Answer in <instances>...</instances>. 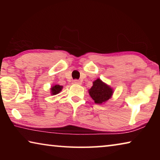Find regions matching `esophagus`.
Returning a JSON list of instances; mask_svg holds the SVG:
<instances>
[{
  "mask_svg": "<svg viewBox=\"0 0 160 160\" xmlns=\"http://www.w3.org/2000/svg\"><path fill=\"white\" fill-rule=\"evenodd\" d=\"M72 83L75 84V85H81V82L78 80H74L73 81H72Z\"/></svg>",
  "mask_w": 160,
  "mask_h": 160,
  "instance_id": "esophagus-1",
  "label": "esophagus"
}]
</instances>
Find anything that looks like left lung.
Instances as JSON below:
<instances>
[{
	"mask_svg": "<svg viewBox=\"0 0 160 160\" xmlns=\"http://www.w3.org/2000/svg\"><path fill=\"white\" fill-rule=\"evenodd\" d=\"M113 89L98 78L93 82L89 90V94L96 104H102L108 101L113 94Z\"/></svg>",
	"mask_w": 160,
	"mask_h": 160,
	"instance_id": "left-lung-1",
	"label": "left lung"
}]
</instances>
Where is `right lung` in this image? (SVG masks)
<instances>
[{
  "mask_svg": "<svg viewBox=\"0 0 160 160\" xmlns=\"http://www.w3.org/2000/svg\"><path fill=\"white\" fill-rule=\"evenodd\" d=\"M63 89V86H61L59 85H53L52 88H51V93L52 95H55V94H58Z\"/></svg>",
  "mask_w": 160,
  "mask_h": 160,
  "instance_id": "1",
  "label": "right lung"
}]
</instances>
